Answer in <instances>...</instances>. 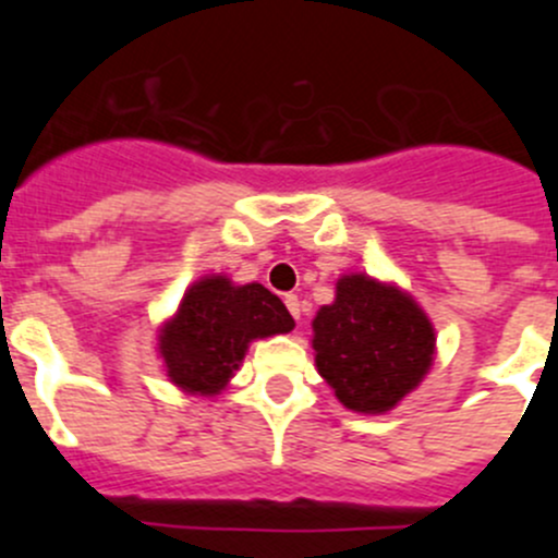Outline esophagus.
<instances>
[{
    "instance_id": "1",
    "label": "esophagus",
    "mask_w": 558,
    "mask_h": 558,
    "mask_svg": "<svg viewBox=\"0 0 558 558\" xmlns=\"http://www.w3.org/2000/svg\"><path fill=\"white\" fill-rule=\"evenodd\" d=\"M286 307H289L291 315H294L296 320L302 318V305H300V300H296V294H286Z\"/></svg>"
}]
</instances>
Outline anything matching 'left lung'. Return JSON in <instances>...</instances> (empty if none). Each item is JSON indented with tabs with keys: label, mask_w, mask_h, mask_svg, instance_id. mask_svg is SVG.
Instances as JSON below:
<instances>
[{
	"label": "left lung",
	"mask_w": 558,
	"mask_h": 558,
	"mask_svg": "<svg viewBox=\"0 0 558 558\" xmlns=\"http://www.w3.org/2000/svg\"><path fill=\"white\" fill-rule=\"evenodd\" d=\"M313 353L342 408L384 415L426 378L437 335L413 294L367 272H348L337 278L335 302L315 313Z\"/></svg>",
	"instance_id": "8db88e82"
}]
</instances>
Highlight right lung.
I'll return each instance as SVG.
<instances>
[{
	"instance_id": "obj_1",
	"label": "right lung",
	"mask_w": 558,
	"mask_h": 558,
	"mask_svg": "<svg viewBox=\"0 0 558 558\" xmlns=\"http://www.w3.org/2000/svg\"><path fill=\"white\" fill-rule=\"evenodd\" d=\"M291 329V313L262 283L238 286L229 275H205L161 324L156 351L172 386L216 397L234 378L253 340Z\"/></svg>"
}]
</instances>
